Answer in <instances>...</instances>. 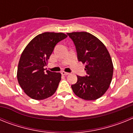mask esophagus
I'll use <instances>...</instances> for the list:
<instances>
[{"mask_svg":"<svg viewBox=\"0 0 133 133\" xmlns=\"http://www.w3.org/2000/svg\"><path fill=\"white\" fill-rule=\"evenodd\" d=\"M61 74H62V75H69V72H64V71H62V72H61Z\"/></svg>","mask_w":133,"mask_h":133,"instance_id":"34e87169","label":"esophagus"}]
</instances>
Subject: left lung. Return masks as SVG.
Returning a JSON list of instances; mask_svg holds the SVG:
<instances>
[{
    "instance_id": "1",
    "label": "left lung",
    "mask_w": 133,
    "mask_h": 133,
    "mask_svg": "<svg viewBox=\"0 0 133 133\" xmlns=\"http://www.w3.org/2000/svg\"><path fill=\"white\" fill-rule=\"evenodd\" d=\"M75 44L78 61L85 64L87 75L77 76L71 85L77 97L93 101L102 97L109 89L113 74L110 54L101 41L87 32L67 33Z\"/></svg>"
}]
</instances>
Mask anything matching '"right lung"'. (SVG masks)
<instances>
[{
    "instance_id": "obj_1",
    "label": "right lung",
    "mask_w": 133,
    "mask_h": 133,
    "mask_svg": "<svg viewBox=\"0 0 133 133\" xmlns=\"http://www.w3.org/2000/svg\"><path fill=\"white\" fill-rule=\"evenodd\" d=\"M66 37L62 32H44L35 36L23 50L18 63L17 79L30 98L43 100L56 92L61 74L45 71L44 66L56 44Z\"/></svg>"
}]
</instances>
